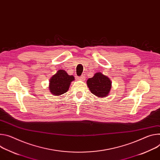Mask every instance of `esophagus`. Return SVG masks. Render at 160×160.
Returning <instances> with one entry per match:
<instances>
[{
    "mask_svg": "<svg viewBox=\"0 0 160 160\" xmlns=\"http://www.w3.org/2000/svg\"><path fill=\"white\" fill-rule=\"evenodd\" d=\"M78 80H82V81H84L85 80V78L84 76H81L80 77H78Z\"/></svg>",
    "mask_w": 160,
    "mask_h": 160,
    "instance_id": "34e87169",
    "label": "esophagus"
}]
</instances>
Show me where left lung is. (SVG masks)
Returning <instances> with one entry per match:
<instances>
[{
	"label": "left lung",
	"instance_id": "8db88e82",
	"mask_svg": "<svg viewBox=\"0 0 160 160\" xmlns=\"http://www.w3.org/2000/svg\"><path fill=\"white\" fill-rule=\"evenodd\" d=\"M91 92L99 98H105L108 95L112 88L111 80L101 72H96L94 77L87 81Z\"/></svg>",
	"mask_w": 160,
	"mask_h": 160
}]
</instances>
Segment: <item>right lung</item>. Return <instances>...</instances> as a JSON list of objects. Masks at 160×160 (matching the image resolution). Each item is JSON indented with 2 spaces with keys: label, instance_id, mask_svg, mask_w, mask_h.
I'll return each instance as SVG.
<instances>
[{
  "label": "right lung",
  "instance_id": "right-lung-1",
  "mask_svg": "<svg viewBox=\"0 0 160 160\" xmlns=\"http://www.w3.org/2000/svg\"><path fill=\"white\" fill-rule=\"evenodd\" d=\"M73 80V76L69 75L64 70L60 69L50 78L49 91L53 95L63 94L68 91L71 82Z\"/></svg>",
  "mask_w": 160,
  "mask_h": 160
}]
</instances>
